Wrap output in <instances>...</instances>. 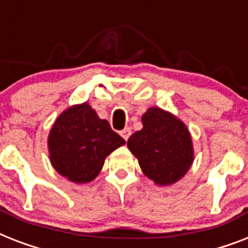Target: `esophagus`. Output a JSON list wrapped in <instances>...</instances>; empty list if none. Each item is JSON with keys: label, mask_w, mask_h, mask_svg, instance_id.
<instances>
[{"label": "esophagus", "mask_w": 248, "mask_h": 248, "mask_svg": "<svg viewBox=\"0 0 248 248\" xmlns=\"http://www.w3.org/2000/svg\"><path fill=\"white\" fill-rule=\"evenodd\" d=\"M120 134H121V136H122V138H124V140H127L128 138H130V135H131V128H128V127L124 128V130H122V131H121Z\"/></svg>", "instance_id": "obj_1"}]
</instances>
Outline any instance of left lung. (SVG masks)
I'll use <instances>...</instances> for the list:
<instances>
[{
	"label": "left lung",
	"mask_w": 248,
	"mask_h": 248,
	"mask_svg": "<svg viewBox=\"0 0 248 248\" xmlns=\"http://www.w3.org/2000/svg\"><path fill=\"white\" fill-rule=\"evenodd\" d=\"M143 128L134 132L127 147L145 176L159 186L175 184L194 161L192 135L186 124L165 109L151 107L141 116Z\"/></svg>",
	"instance_id": "1"
}]
</instances>
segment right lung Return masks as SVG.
I'll list each match as a JSON object with an SVG mask.
<instances>
[{
  "instance_id": "right-lung-1",
  "label": "right lung",
  "mask_w": 248,
  "mask_h": 248,
  "mask_svg": "<svg viewBox=\"0 0 248 248\" xmlns=\"http://www.w3.org/2000/svg\"><path fill=\"white\" fill-rule=\"evenodd\" d=\"M124 141L101 120L89 103L72 105L52 124L48 157L56 172L75 184H86L100 173L105 158Z\"/></svg>"
}]
</instances>
